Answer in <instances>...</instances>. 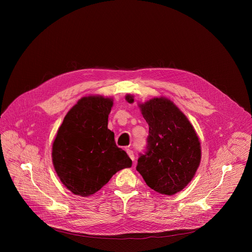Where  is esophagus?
I'll list each match as a JSON object with an SVG mask.
<instances>
[{
    "label": "esophagus",
    "instance_id": "34e87169",
    "mask_svg": "<svg viewBox=\"0 0 252 252\" xmlns=\"http://www.w3.org/2000/svg\"><path fill=\"white\" fill-rule=\"evenodd\" d=\"M126 154H127V156L130 158V159L133 161L134 160V155H133V152L131 151V150H126Z\"/></svg>",
    "mask_w": 252,
    "mask_h": 252
}]
</instances>
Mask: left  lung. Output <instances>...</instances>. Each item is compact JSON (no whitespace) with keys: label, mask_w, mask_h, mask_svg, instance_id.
Returning a JSON list of instances; mask_svg holds the SVG:
<instances>
[{"label":"left lung","mask_w":252,"mask_h":252,"mask_svg":"<svg viewBox=\"0 0 252 252\" xmlns=\"http://www.w3.org/2000/svg\"><path fill=\"white\" fill-rule=\"evenodd\" d=\"M127 102L133 96L126 95ZM150 126L147 152L137 159L136 170L155 191L172 195L193 178L201 158L198 136L184 113L168 98L154 97L138 104Z\"/></svg>","instance_id":"obj_1"}]
</instances>
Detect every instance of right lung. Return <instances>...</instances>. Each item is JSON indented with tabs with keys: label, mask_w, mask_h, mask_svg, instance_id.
Listing matches in <instances>:
<instances>
[{
	"label": "right lung",
	"mask_w": 252,
	"mask_h": 252,
	"mask_svg": "<svg viewBox=\"0 0 252 252\" xmlns=\"http://www.w3.org/2000/svg\"><path fill=\"white\" fill-rule=\"evenodd\" d=\"M114 99L82 97L65 115L53 143L55 170L63 185L76 195L90 196L119 170L130 167L126 153L118 148L107 128Z\"/></svg>",
	"instance_id": "right-lung-1"
}]
</instances>
